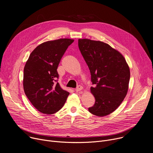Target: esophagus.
I'll use <instances>...</instances> for the list:
<instances>
[{
    "label": "esophagus",
    "mask_w": 153,
    "mask_h": 153,
    "mask_svg": "<svg viewBox=\"0 0 153 153\" xmlns=\"http://www.w3.org/2000/svg\"><path fill=\"white\" fill-rule=\"evenodd\" d=\"M82 88H83V87H82V86H81V85H78V86L76 87V88L75 89V91H77V92H78V91L82 90Z\"/></svg>",
    "instance_id": "esophagus-1"
}]
</instances>
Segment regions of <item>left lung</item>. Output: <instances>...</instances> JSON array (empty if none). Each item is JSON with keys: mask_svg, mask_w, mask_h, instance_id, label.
<instances>
[{"mask_svg": "<svg viewBox=\"0 0 153 153\" xmlns=\"http://www.w3.org/2000/svg\"><path fill=\"white\" fill-rule=\"evenodd\" d=\"M79 50L91 74V92L95 98L90 113L103 117L114 111L126 97L130 80V69L118 51L101 41L79 39Z\"/></svg>", "mask_w": 153, "mask_h": 153, "instance_id": "left-lung-1", "label": "left lung"}]
</instances>
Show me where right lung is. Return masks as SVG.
Returning <instances> with one entry per match:
<instances>
[{"label":"right lung","instance_id":"right-lung-1","mask_svg":"<svg viewBox=\"0 0 153 153\" xmlns=\"http://www.w3.org/2000/svg\"><path fill=\"white\" fill-rule=\"evenodd\" d=\"M70 39L47 41L38 45L30 54L24 68L23 88L32 105L40 112L52 114L62 108L69 93L58 82L57 68Z\"/></svg>","mask_w":153,"mask_h":153}]
</instances>
